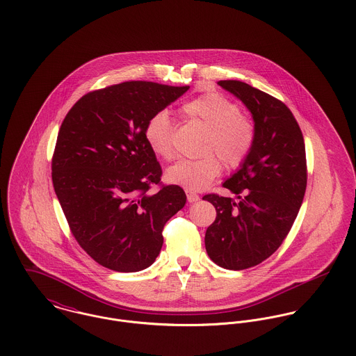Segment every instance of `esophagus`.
Here are the masks:
<instances>
[{
    "instance_id": "obj_1",
    "label": "esophagus",
    "mask_w": 356,
    "mask_h": 356,
    "mask_svg": "<svg viewBox=\"0 0 356 356\" xmlns=\"http://www.w3.org/2000/svg\"><path fill=\"white\" fill-rule=\"evenodd\" d=\"M186 193H188V202H189V203H196V202L200 200V196H199V195H196V193H193V192H186Z\"/></svg>"
}]
</instances>
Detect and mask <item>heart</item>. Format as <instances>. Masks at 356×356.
<instances>
[{"label":"heart","instance_id":"b5f03b06","mask_svg":"<svg viewBox=\"0 0 356 356\" xmlns=\"http://www.w3.org/2000/svg\"><path fill=\"white\" fill-rule=\"evenodd\" d=\"M179 112L208 130L202 152L196 160H179L165 172L168 182L186 191H202L222 172V163L229 168L240 167L250 156L256 140L254 122L241 113V108L219 93H205L184 102ZM144 137L157 157H174L172 123L167 112L152 115L144 129Z\"/></svg>","mask_w":356,"mask_h":356}]
</instances>
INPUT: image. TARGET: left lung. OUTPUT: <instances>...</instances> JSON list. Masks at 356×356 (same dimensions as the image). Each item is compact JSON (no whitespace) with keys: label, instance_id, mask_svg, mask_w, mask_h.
Returning <instances> with one entry per match:
<instances>
[{"label":"left lung","instance_id":"1","mask_svg":"<svg viewBox=\"0 0 356 356\" xmlns=\"http://www.w3.org/2000/svg\"><path fill=\"white\" fill-rule=\"evenodd\" d=\"M251 111L254 148L240 170L223 182L237 196L215 193L216 218L205 232L207 254L227 270H245L274 254L286 238L305 199V138L291 109L278 99L240 81H219Z\"/></svg>","mask_w":356,"mask_h":356}]
</instances>
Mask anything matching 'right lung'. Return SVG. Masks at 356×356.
Segmentation results:
<instances>
[{"mask_svg":"<svg viewBox=\"0 0 356 356\" xmlns=\"http://www.w3.org/2000/svg\"><path fill=\"white\" fill-rule=\"evenodd\" d=\"M189 86L130 81L90 92L74 104L58 130L51 181L72 236L104 267H149L167 220L186 203L178 185L160 184L161 167L144 129Z\"/></svg>","mask_w":356,"mask_h":356,"instance_id":"add662e5","label":"right lung"}]
</instances>
